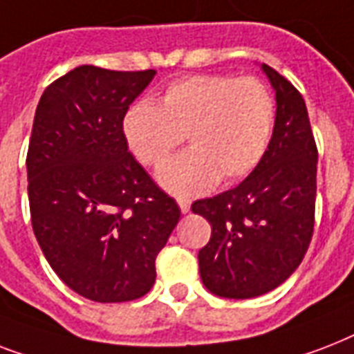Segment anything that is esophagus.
Returning a JSON list of instances; mask_svg holds the SVG:
<instances>
[{
  "mask_svg": "<svg viewBox=\"0 0 354 354\" xmlns=\"http://www.w3.org/2000/svg\"><path fill=\"white\" fill-rule=\"evenodd\" d=\"M178 205H180V211H182L183 215H185V213H189V211H191V202H189V200L180 198V200H178Z\"/></svg>",
  "mask_w": 354,
  "mask_h": 354,
  "instance_id": "34e87169",
  "label": "esophagus"
}]
</instances>
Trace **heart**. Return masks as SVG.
<instances>
[{
    "label": "heart",
    "mask_w": 354,
    "mask_h": 354,
    "mask_svg": "<svg viewBox=\"0 0 354 354\" xmlns=\"http://www.w3.org/2000/svg\"><path fill=\"white\" fill-rule=\"evenodd\" d=\"M275 104L257 79L196 75L172 82L160 104L138 101L122 119L133 158L158 167L181 136L189 151L156 174L161 187L176 196L209 191L221 178L235 182L259 165L274 132Z\"/></svg>",
    "instance_id": "heart-1"
}]
</instances>
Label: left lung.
Masks as SVG:
<instances>
[{"label":"left lung","mask_w":354,"mask_h":354,"mask_svg":"<svg viewBox=\"0 0 354 354\" xmlns=\"http://www.w3.org/2000/svg\"><path fill=\"white\" fill-rule=\"evenodd\" d=\"M275 91V122L263 160L236 187L196 200L191 209L211 224L198 252L200 277L227 299L263 296L285 283L305 257L314 230L316 167L301 93L261 64Z\"/></svg>","instance_id":"1"}]
</instances>
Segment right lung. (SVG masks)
Returning a JSON list of instances; mask_svg holds the SVG:
<instances>
[{
    "label": "right lung",
    "instance_id": "obj_1",
    "mask_svg": "<svg viewBox=\"0 0 354 354\" xmlns=\"http://www.w3.org/2000/svg\"><path fill=\"white\" fill-rule=\"evenodd\" d=\"M154 75L79 66L47 86L36 106L27 152L32 230L55 274L91 301L145 296L180 221L122 132L128 106Z\"/></svg>",
    "mask_w": 354,
    "mask_h": 354
}]
</instances>
